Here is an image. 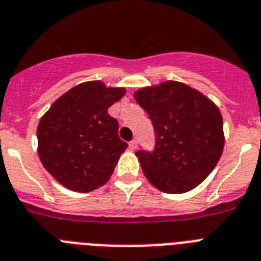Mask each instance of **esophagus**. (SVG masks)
<instances>
[{
  "label": "esophagus",
  "mask_w": 261,
  "mask_h": 261,
  "mask_svg": "<svg viewBox=\"0 0 261 261\" xmlns=\"http://www.w3.org/2000/svg\"><path fill=\"white\" fill-rule=\"evenodd\" d=\"M137 144H138L137 141H135V139H133V141L128 143V147H130L131 151H135V150H137Z\"/></svg>",
  "instance_id": "obj_1"
}]
</instances>
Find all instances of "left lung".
I'll list each match as a JSON object with an SVG mask.
<instances>
[{
	"instance_id": "left-lung-1",
	"label": "left lung",
	"mask_w": 261,
	"mask_h": 261,
	"mask_svg": "<svg viewBox=\"0 0 261 261\" xmlns=\"http://www.w3.org/2000/svg\"><path fill=\"white\" fill-rule=\"evenodd\" d=\"M134 98L154 126L155 147L135 152L144 176L167 194L191 191L218 164L224 147L222 114L185 83L167 81Z\"/></svg>"
}]
</instances>
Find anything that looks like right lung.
I'll return each instance as SVG.
<instances>
[{
    "label": "right lung",
    "instance_id": "add662e5",
    "mask_svg": "<svg viewBox=\"0 0 261 261\" xmlns=\"http://www.w3.org/2000/svg\"><path fill=\"white\" fill-rule=\"evenodd\" d=\"M124 93L99 81L81 83L58 98L39 120V159L71 191L90 192L105 185L127 148L118 135V120L107 113Z\"/></svg>",
    "mask_w": 261,
    "mask_h": 261
}]
</instances>
